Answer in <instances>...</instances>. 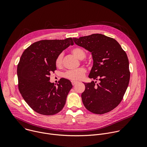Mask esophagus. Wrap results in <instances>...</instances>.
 I'll return each mask as SVG.
<instances>
[{
    "instance_id": "esophagus-1",
    "label": "esophagus",
    "mask_w": 147,
    "mask_h": 147,
    "mask_svg": "<svg viewBox=\"0 0 147 147\" xmlns=\"http://www.w3.org/2000/svg\"><path fill=\"white\" fill-rule=\"evenodd\" d=\"M71 84H72V85L73 86H74V85H76L77 83H78V81H74V80H72L71 81Z\"/></svg>"
}]
</instances>
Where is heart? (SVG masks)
Segmentation results:
<instances>
[{"label":"heart","mask_w":147,"mask_h":147,"mask_svg":"<svg viewBox=\"0 0 147 147\" xmlns=\"http://www.w3.org/2000/svg\"><path fill=\"white\" fill-rule=\"evenodd\" d=\"M71 52L79 59H82L86 56V53L85 51L79 47H76L71 49ZM63 60V54H59L56 60L55 65L57 67H59L62 65ZM86 73V70L84 67H80L75 70H71L67 71L64 74V77L71 80H80L84 77Z\"/></svg>","instance_id":"1"}]
</instances>
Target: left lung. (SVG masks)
Segmentation results:
<instances>
[{"instance_id": "1", "label": "left lung", "mask_w": 147, "mask_h": 147, "mask_svg": "<svg viewBox=\"0 0 147 147\" xmlns=\"http://www.w3.org/2000/svg\"><path fill=\"white\" fill-rule=\"evenodd\" d=\"M76 44L91 52L94 65L89 77L99 80L84 83L86 89L81 98L86 108L92 113H108L121 101L127 88L130 72L126 53L115 39L100 34L79 38H73Z\"/></svg>"}]
</instances>
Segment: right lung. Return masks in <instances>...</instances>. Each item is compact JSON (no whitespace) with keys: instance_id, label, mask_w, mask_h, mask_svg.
Returning a JSON list of instances; mask_svg holds the SVG:
<instances>
[{"instance_id":"1","label":"right lung","mask_w":147,"mask_h":147,"mask_svg":"<svg viewBox=\"0 0 147 147\" xmlns=\"http://www.w3.org/2000/svg\"><path fill=\"white\" fill-rule=\"evenodd\" d=\"M73 44L71 38L41 40L28 47L21 56L17 70L18 90L35 112L50 116L63 108L73 86L61 78L55 86L49 81V76L56 70L57 56Z\"/></svg>"}]
</instances>
